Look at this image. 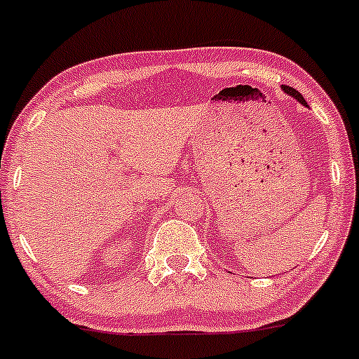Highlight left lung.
<instances>
[{"label": "left lung", "mask_w": 359, "mask_h": 359, "mask_svg": "<svg viewBox=\"0 0 359 359\" xmlns=\"http://www.w3.org/2000/svg\"><path fill=\"white\" fill-rule=\"evenodd\" d=\"M283 90H284V92H287L289 95H292V97H296V99H298L299 102H302V104H304V106H306V101H304V99H303V95L299 94L298 90H294V88H292V87H289V86H284V87H283Z\"/></svg>", "instance_id": "1"}]
</instances>
